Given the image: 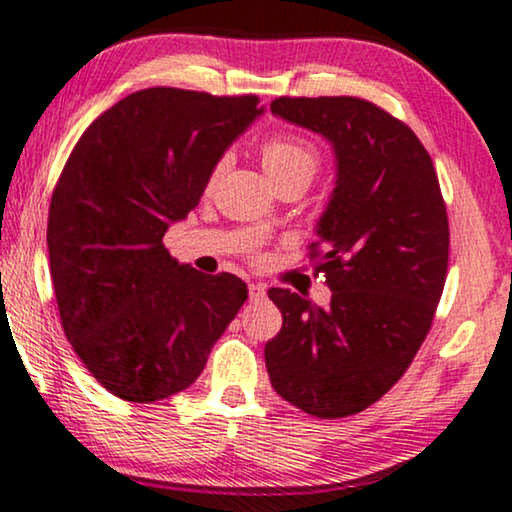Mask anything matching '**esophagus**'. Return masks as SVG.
I'll list each match as a JSON object with an SVG mask.
<instances>
[{
  "label": "esophagus",
  "instance_id": "obj_1",
  "mask_svg": "<svg viewBox=\"0 0 512 512\" xmlns=\"http://www.w3.org/2000/svg\"><path fill=\"white\" fill-rule=\"evenodd\" d=\"M248 292H250V301H264L266 299V287L262 285V282H250Z\"/></svg>",
  "mask_w": 512,
  "mask_h": 512
}]
</instances>
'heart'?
Masks as SVG:
<instances>
[{"instance_id":"obj_1","label":"heart","mask_w":512,"mask_h":512,"mask_svg":"<svg viewBox=\"0 0 512 512\" xmlns=\"http://www.w3.org/2000/svg\"><path fill=\"white\" fill-rule=\"evenodd\" d=\"M259 163H262V170L273 186L280 188L285 183L301 181L308 186L319 170V154L317 149L312 147L310 142L296 140V137H273V140H266L262 147H259ZM225 160L213 167L209 186L218 181L220 174H223ZM269 223L264 225V230Z\"/></svg>"}]
</instances>
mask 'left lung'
Segmentation results:
<instances>
[{
  "label": "left lung",
  "mask_w": 512,
  "mask_h": 512,
  "mask_svg": "<svg viewBox=\"0 0 512 512\" xmlns=\"http://www.w3.org/2000/svg\"><path fill=\"white\" fill-rule=\"evenodd\" d=\"M271 112L331 144L335 186L310 255L331 303L269 289L282 329L264 347L266 370L305 414L352 416L391 391L430 331L448 269L446 204L421 140L375 103L282 96Z\"/></svg>",
  "instance_id": "8db88e82"
}]
</instances>
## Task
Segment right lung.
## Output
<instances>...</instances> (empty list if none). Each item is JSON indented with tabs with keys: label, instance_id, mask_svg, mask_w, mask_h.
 I'll list each match as a JSON object with an SVG mask.
<instances>
[{
	"label": "right lung",
	"instance_id": "obj_1",
	"mask_svg": "<svg viewBox=\"0 0 512 512\" xmlns=\"http://www.w3.org/2000/svg\"><path fill=\"white\" fill-rule=\"evenodd\" d=\"M262 112L257 96L142 89L105 110L66 160L48 216L61 326L91 377L121 400L188 388L248 299L232 273L179 264L163 236Z\"/></svg>",
	"mask_w": 512,
	"mask_h": 512
}]
</instances>
